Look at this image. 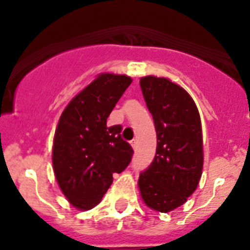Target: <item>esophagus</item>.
<instances>
[{"label":"esophagus","instance_id":"1","mask_svg":"<svg viewBox=\"0 0 250 250\" xmlns=\"http://www.w3.org/2000/svg\"><path fill=\"white\" fill-rule=\"evenodd\" d=\"M130 144H131V146L134 147V149H136V147H138V140H136V139H132V140L130 141Z\"/></svg>","mask_w":250,"mask_h":250}]
</instances>
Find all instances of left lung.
I'll list each match as a JSON object with an SVG mask.
<instances>
[{"instance_id": "left-lung-1", "label": "left lung", "mask_w": 250, "mask_h": 250, "mask_svg": "<svg viewBox=\"0 0 250 250\" xmlns=\"http://www.w3.org/2000/svg\"><path fill=\"white\" fill-rule=\"evenodd\" d=\"M156 130L155 158L139 176L145 204L167 213L195 191L203 170L202 123L191 96L165 77L140 79Z\"/></svg>"}]
</instances>
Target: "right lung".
<instances>
[{
  "label": "right lung",
  "instance_id": "obj_1",
  "mask_svg": "<svg viewBox=\"0 0 250 250\" xmlns=\"http://www.w3.org/2000/svg\"><path fill=\"white\" fill-rule=\"evenodd\" d=\"M126 75L100 74L75 96L61 114L52 147V164L60 189L80 210L101 202L134 150L121 139V125L106 120L131 83Z\"/></svg>",
  "mask_w": 250,
  "mask_h": 250
}]
</instances>
